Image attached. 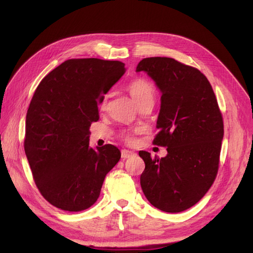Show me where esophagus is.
<instances>
[{
  "label": "esophagus",
  "mask_w": 253,
  "mask_h": 253,
  "mask_svg": "<svg viewBox=\"0 0 253 253\" xmlns=\"http://www.w3.org/2000/svg\"><path fill=\"white\" fill-rule=\"evenodd\" d=\"M133 156H135V153L132 152V151H128V150H122L121 151V158L126 159V158L133 157Z\"/></svg>",
  "instance_id": "obj_1"
}]
</instances>
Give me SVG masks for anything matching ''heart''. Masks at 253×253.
Returning a JSON list of instances; mask_svg holds the SVG:
<instances>
[{"instance_id": "1", "label": "heart", "mask_w": 253, "mask_h": 253, "mask_svg": "<svg viewBox=\"0 0 253 253\" xmlns=\"http://www.w3.org/2000/svg\"><path fill=\"white\" fill-rule=\"evenodd\" d=\"M127 90L129 95L132 96L134 101L137 103V105L142 106L144 104H153L154 103L155 98V89L154 86L152 85V83L145 79H135L127 85ZM106 102H108V97L104 96L101 99L100 108L105 109ZM124 138L127 142L133 141V137L129 133H124Z\"/></svg>"}]
</instances>
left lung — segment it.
Listing matches in <instances>:
<instances>
[{
    "instance_id": "1",
    "label": "left lung",
    "mask_w": 253,
    "mask_h": 253,
    "mask_svg": "<svg viewBox=\"0 0 253 253\" xmlns=\"http://www.w3.org/2000/svg\"><path fill=\"white\" fill-rule=\"evenodd\" d=\"M136 72L147 74L162 93L153 143L168 151L162 158L139 152L142 192L159 210L185 211L208 192L217 173L224 137L217 100L204 74L172 58L142 59Z\"/></svg>"
}]
</instances>
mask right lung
Wrapping results in <instances>:
<instances>
[{
  "mask_svg": "<svg viewBox=\"0 0 253 253\" xmlns=\"http://www.w3.org/2000/svg\"><path fill=\"white\" fill-rule=\"evenodd\" d=\"M125 63L71 59L38 85L26 115L24 150L36 185L57 208L78 212L93 206L106 174L121 157L118 148L89 147L98 103L125 74Z\"/></svg>",
  "mask_w": 253,
  "mask_h": 253,
  "instance_id": "1",
  "label": "right lung"
}]
</instances>
